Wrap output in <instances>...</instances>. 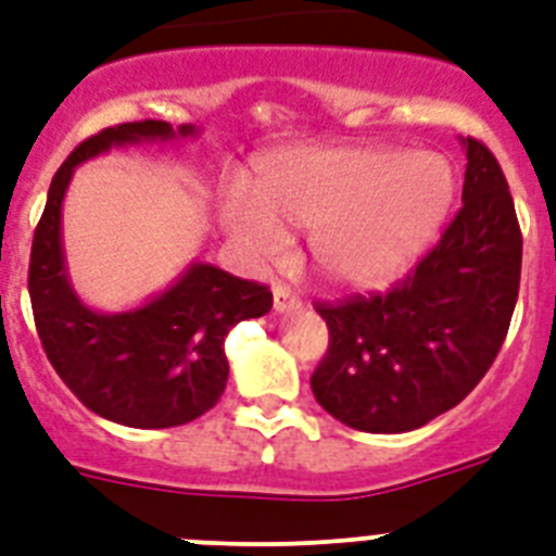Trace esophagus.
<instances>
[{
	"label": "esophagus",
	"mask_w": 556,
	"mask_h": 556,
	"mask_svg": "<svg viewBox=\"0 0 556 556\" xmlns=\"http://www.w3.org/2000/svg\"><path fill=\"white\" fill-rule=\"evenodd\" d=\"M273 301H275V312L278 314H287V312H294V308H301L298 294H294L289 287H283V283H278V287L273 289Z\"/></svg>",
	"instance_id": "1"
}]
</instances>
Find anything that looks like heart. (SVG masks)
Returning <instances> with one entry per match:
<instances>
[{"instance_id": "obj_1", "label": "heart", "mask_w": 556, "mask_h": 556, "mask_svg": "<svg viewBox=\"0 0 556 556\" xmlns=\"http://www.w3.org/2000/svg\"><path fill=\"white\" fill-rule=\"evenodd\" d=\"M454 200V172L434 152L392 147H289L255 161L248 191L219 200L230 242L250 262L283 253L308 230L314 273L342 292H372L420 258Z\"/></svg>"}]
</instances>
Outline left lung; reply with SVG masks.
<instances>
[{"mask_svg": "<svg viewBox=\"0 0 556 556\" xmlns=\"http://www.w3.org/2000/svg\"><path fill=\"white\" fill-rule=\"evenodd\" d=\"M462 144V208L424 262L390 292L314 306L328 351L312 392L356 431L401 434L454 409L509 331L523 236L493 152L470 136Z\"/></svg>", "mask_w": 556, "mask_h": 556, "instance_id": "left-lung-1", "label": "left lung"}]
</instances>
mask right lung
Instances as JSON below:
<instances>
[{
    "label": "right lung",
    "mask_w": 556,
    "mask_h": 556,
    "mask_svg": "<svg viewBox=\"0 0 556 556\" xmlns=\"http://www.w3.org/2000/svg\"><path fill=\"white\" fill-rule=\"evenodd\" d=\"M198 127L144 119L105 127L72 150L47 194L33 253L29 301L47 358L63 384L91 412L130 429H172L205 415L228 381L225 337L242 320L264 317L273 292L214 264H189L166 292L144 306L102 314L68 283L61 208L75 166L113 147L194 136Z\"/></svg>",
    "instance_id": "add662e5"
}]
</instances>
